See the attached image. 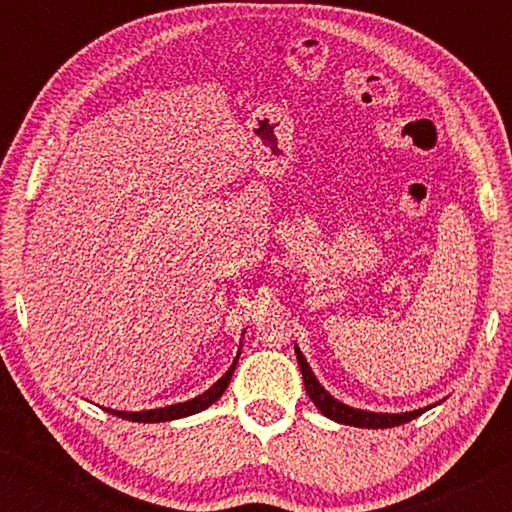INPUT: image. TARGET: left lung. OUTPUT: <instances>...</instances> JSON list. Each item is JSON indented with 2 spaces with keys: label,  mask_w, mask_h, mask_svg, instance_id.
Wrapping results in <instances>:
<instances>
[{
  "label": "left lung",
  "mask_w": 512,
  "mask_h": 512,
  "mask_svg": "<svg viewBox=\"0 0 512 512\" xmlns=\"http://www.w3.org/2000/svg\"><path fill=\"white\" fill-rule=\"evenodd\" d=\"M293 349H296L298 366H301V373H303L305 392H308V397L313 399L315 407L320 409L327 419L337 421V424L356 426V428H392L399 424H407V421L424 414L426 409H431V407H424V409H414V411H399V414H385V411H366V409L349 407V404L339 402L337 397H332L330 392L320 385V380L315 378V373L310 370L308 361H305L301 346L296 344Z\"/></svg>",
  "instance_id": "left-lung-1"
}]
</instances>
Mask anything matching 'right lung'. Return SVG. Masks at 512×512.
I'll list each match as a JSON object with an SVG mask.
<instances>
[{
	"mask_svg": "<svg viewBox=\"0 0 512 512\" xmlns=\"http://www.w3.org/2000/svg\"><path fill=\"white\" fill-rule=\"evenodd\" d=\"M240 358V351L233 358L231 368L226 370V373L221 375L219 380H216L214 385L209 387L207 392H202V395L187 399V402H180V404H170V407H158V409H144V411H120V409H110V407H103L105 411H110V414L120 416V419H127V421H139V424H158V421H173V419H185V416H192V414H199V411H204L207 407L219 399L223 392H226L228 383H231V375L233 370H236V363Z\"/></svg>",
	"mask_w": 512,
	"mask_h": 512,
	"instance_id": "right-lung-1",
	"label": "right lung"
}]
</instances>
